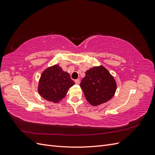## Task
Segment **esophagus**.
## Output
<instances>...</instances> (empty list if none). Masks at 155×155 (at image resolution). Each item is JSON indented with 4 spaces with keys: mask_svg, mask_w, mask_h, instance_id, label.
<instances>
[{
    "mask_svg": "<svg viewBox=\"0 0 155 155\" xmlns=\"http://www.w3.org/2000/svg\"><path fill=\"white\" fill-rule=\"evenodd\" d=\"M75 83H76V85H79V83H80V81H79V79H76V80H75Z\"/></svg>",
    "mask_w": 155,
    "mask_h": 155,
    "instance_id": "34e87169",
    "label": "esophagus"
}]
</instances>
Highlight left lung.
I'll return each instance as SVG.
<instances>
[{
  "label": "left lung",
  "mask_w": 155,
  "mask_h": 155,
  "mask_svg": "<svg viewBox=\"0 0 155 155\" xmlns=\"http://www.w3.org/2000/svg\"><path fill=\"white\" fill-rule=\"evenodd\" d=\"M80 87L89 104L96 106L110 100L116 90V83L103 66L94 67L86 72Z\"/></svg>",
  "instance_id": "left-lung-1"
}]
</instances>
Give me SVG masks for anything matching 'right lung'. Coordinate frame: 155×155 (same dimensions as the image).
I'll return each mask as SVG.
<instances>
[{"label":"right lung","instance_id":"right-lung-1","mask_svg":"<svg viewBox=\"0 0 155 155\" xmlns=\"http://www.w3.org/2000/svg\"><path fill=\"white\" fill-rule=\"evenodd\" d=\"M75 84L68 73L56 64L42 73L38 92L41 97L49 101L58 103L66 96L69 88Z\"/></svg>","mask_w":155,"mask_h":155}]
</instances>
